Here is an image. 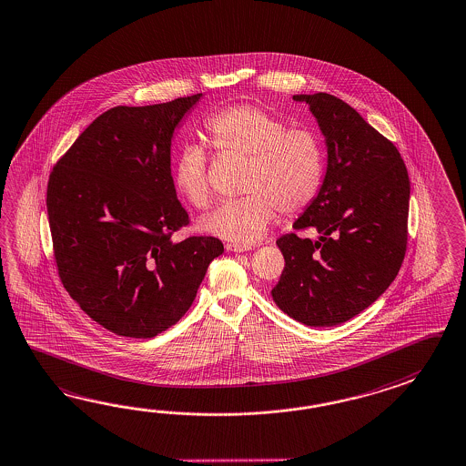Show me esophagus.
<instances>
[{
  "instance_id": "esophagus-1",
  "label": "esophagus",
  "mask_w": 466,
  "mask_h": 466,
  "mask_svg": "<svg viewBox=\"0 0 466 466\" xmlns=\"http://www.w3.org/2000/svg\"><path fill=\"white\" fill-rule=\"evenodd\" d=\"M226 248L230 250V252H246V250H250V246H240V244H234V242H228L226 244Z\"/></svg>"
}]
</instances>
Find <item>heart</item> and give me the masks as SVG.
Returning a JSON list of instances; mask_svg holds the SVG:
<instances>
[{"label": "heart", "instance_id": "obj_1", "mask_svg": "<svg viewBox=\"0 0 466 466\" xmlns=\"http://www.w3.org/2000/svg\"><path fill=\"white\" fill-rule=\"evenodd\" d=\"M208 142L218 154L246 158L240 188L246 196L226 200L200 228L234 242H256L279 210L290 218L310 206L321 188L324 152L318 134L302 125H288L272 112L236 104L206 120ZM208 152L187 144L174 166L177 190L197 208L212 204Z\"/></svg>", "mask_w": 466, "mask_h": 466}]
</instances>
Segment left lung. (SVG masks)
<instances>
[{
  "instance_id": "obj_1",
  "label": "left lung",
  "mask_w": 466,
  "mask_h": 466,
  "mask_svg": "<svg viewBox=\"0 0 466 466\" xmlns=\"http://www.w3.org/2000/svg\"><path fill=\"white\" fill-rule=\"evenodd\" d=\"M309 104L328 144L318 197L278 238L286 260L272 299L292 319L314 326L350 321L390 288L408 248L410 177L391 140L341 98L294 95Z\"/></svg>"
}]
</instances>
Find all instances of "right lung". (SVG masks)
Instances as JSON below:
<instances>
[{
    "label": "right lung",
    "instance_id": "add662e5",
    "mask_svg": "<svg viewBox=\"0 0 466 466\" xmlns=\"http://www.w3.org/2000/svg\"><path fill=\"white\" fill-rule=\"evenodd\" d=\"M202 94L115 106L53 167L46 208L63 288L94 321L125 338H154L196 299L212 236H172L190 224L170 172L172 135Z\"/></svg>",
    "mask_w": 466,
    "mask_h": 466
}]
</instances>
